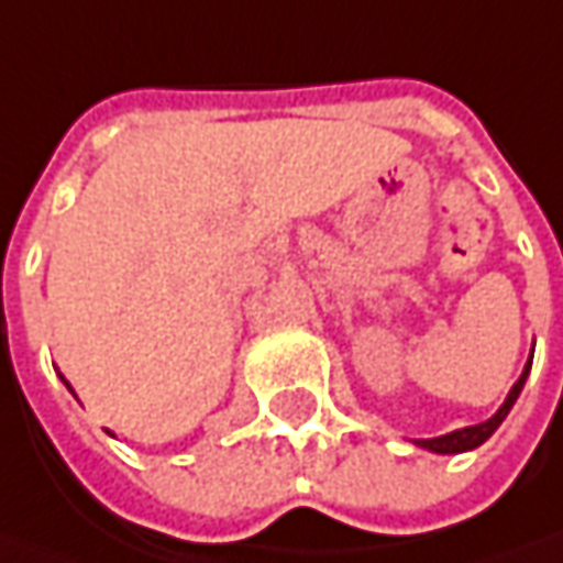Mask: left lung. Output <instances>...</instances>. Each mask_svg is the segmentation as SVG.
<instances>
[{"label":"left lung","mask_w":563,"mask_h":563,"mask_svg":"<svg viewBox=\"0 0 563 563\" xmlns=\"http://www.w3.org/2000/svg\"><path fill=\"white\" fill-rule=\"evenodd\" d=\"M533 363V357H530ZM530 363L523 366L521 378L515 382V388L508 391L506 404L499 407V412L487 419V422H481V426H472V428H462V431H453V434H443V438H431V441H419V446H426L431 453H465V450H474V446H481V443L490 438L496 428L503 426V419L508 416V410L515 407V400H518V394H521L523 382H527V373H530Z\"/></svg>","instance_id":"left-lung-1"}]
</instances>
